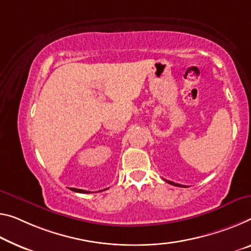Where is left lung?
Segmentation results:
<instances>
[{"label":"left lung","mask_w":251,"mask_h":251,"mask_svg":"<svg viewBox=\"0 0 251 251\" xmlns=\"http://www.w3.org/2000/svg\"><path fill=\"white\" fill-rule=\"evenodd\" d=\"M166 182L169 183V184H172V185H174V186H178V187H182V186H183V185L177 184V183H174V182H171V180H166Z\"/></svg>","instance_id":"left-lung-1"}]
</instances>
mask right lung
I'll list each match as a JSON object with an SVG mask.
<instances>
[{"label":"right lung","instance_id":"obj_1","mask_svg":"<svg viewBox=\"0 0 251 251\" xmlns=\"http://www.w3.org/2000/svg\"><path fill=\"white\" fill-rule=\"evenodd\" d=\"M72 191L77 192V193H90V191H85V190H78V188H72Z\"/></svg>","mask_w":251,"mask_h":251}]
</instances>
